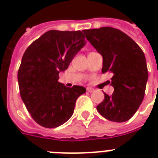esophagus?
I'll return each mask as SVG.
<instances>
[{
	"instance_id": "obj_1",
	"label": "esophagus",
	"mask_w": 158,
	"mask_h": 158,
	"mask_svg": "<svg viewBox=\"0 0 158 158\" xmlns=\"http://www.w3.org/2000/svg\"><path fill=\"white\" fill-rule=\"evenodd\" d=\"M87 91L89 92V93H93L94 91V89H92V88H87Z\"/></svg>"
}]
</instances>
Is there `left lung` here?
Here are the masks:
<instances>
[{"instance_id":"obj_1","label":"left lung","mask_w":158,"mask_h":158,"mask_svg":"<svg viewBox=\"0 0 158 158\" xmlns=\"http://www.w3.org/2000/svg\"><path fill=\"white\" fill-rule=\"evenodd\" d=\"M88 41L102 56V74L112 73L111 96L97 110L106 119L114 122L130 120L144 98L148 73L144 53L137 43L122 31L111 27L83 31Z\"/></svg>"}]
</instances>
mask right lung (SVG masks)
<instances>
[{"label": "right lung", "instance_id": "1", "mask_svg": "<svg viewBox=\"0 0 158 158\" xmlns=\"http://www.w3.org/2000/svg\"><path fill=\"white\" fill-rule=\"evenodd\" d=\"M85 45L81 31L50 30L35 40L23 53L18 70L21 98L38 125L56 128L74 113L84 87L67 88L58 82L74 56Z\"/></svg>", "mask_w": 158, "mask_h": 158}]
</instances>
